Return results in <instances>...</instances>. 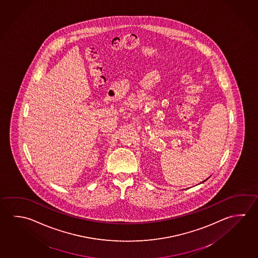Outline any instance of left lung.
Returning <instances> with one entry per match:
<instances>
[{"instance_id":"8db88e82","label":"left lung","mask_w":258,"mask_h":258,"mask_svg":"<svg viewBox=\"0 0 258 258\" xmlns=\"http://www.w3.org/2000/svg\"><path fill=\"white\" fill-rule=\"evenodd\" d=\"M207 179H208V178H207ZM207 179H206V180H207ZM206 180H204L203 182H205ZM203 182H201V183H203Z\"/></svg>"}]
</instances>
